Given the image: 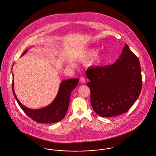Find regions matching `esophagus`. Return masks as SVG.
<instances>
[{"mask_svg": "<svg viewBox=\"0 0 156 156\" xmlns=\"http://www.w3.org/2000/svg\"><path fill=\"white\" fill-rule=\"evenodd\" d=\"M80 81H81V83H84L85 82V78H84V76H81V77L80 78Z\"/></svg>", "mask_w": 156, "mask_h": 156, "instance_id": "esophagus-1", "label": "esophagus"}]
</instances>
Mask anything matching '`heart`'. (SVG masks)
Wrapping results in <instances>:
<instances>
[{"mask_svg":"<svg viewBox=\"0 0 156 156\" xmlns=\"http://www.w3.org/2000/svg\"><path fill=\"white\" fill-rule=\"evenodd\" d=\"M98 50L97 48H90L85 50L79 57V60L85 63L89 60L91 61L90 65H98L105 59V56L103 54L97 55Z\"/></svg>","mask_w":156,"mask_h":156,"instance_id":"1","label":"heart"}]
</instances>
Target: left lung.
Returning a JSON list of instances; mask_svg holds the SVG:
<instances>
[{
	"label": "left lung",
	"mask_w": 156,
	"mask_h": 156,
	"mask_svg": "<svg viewBox=\"0 0 156 156\" xmlns=\"http://www.w3.org/2000/svg\"><path fill=\"white\" fill-rule=\"evenodd\" d=\"M91 105L101 117H112L127 112L140 96L141 69L137 56L126 44L114 64L88 68Z\"/></svg>",
	"instance_id": "left-lung-1"
}]
</instances>
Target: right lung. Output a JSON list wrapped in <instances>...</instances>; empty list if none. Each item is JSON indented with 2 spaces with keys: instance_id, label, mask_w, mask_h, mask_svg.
Wrapping results in <instances>:
<instances>
[{
  "instance_id": "1",
  "label": "right lung",
  "mask_w": 156,
  "mask_h": 156,
  "mask_svg": "<svg viewBox=\"0 0 156 156\" xmlns=\"http://www.w3.org/2000/svg\"><path fill=\"white\" fill-rule=\"evenodd\" d=\"M25 50L22 56L27 52ZM78 78L68 79L61 82L58 93L51 104L40 109H30L26 108L18 100L13 90V75L12 80V91L19 106L25 113L31 119L40 123H51L62 120L68 109L71 93L76 87Z\"/></svg>"
}]
</instances>
